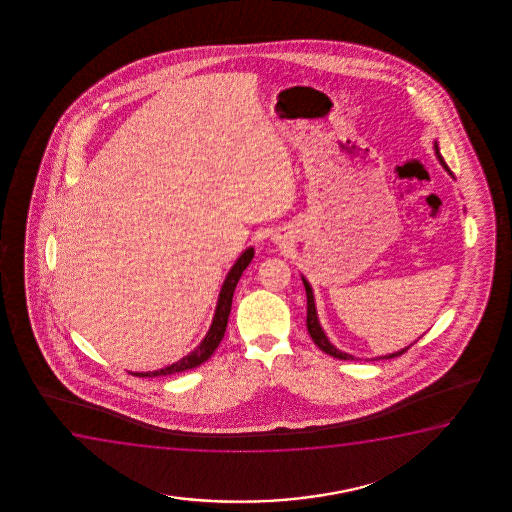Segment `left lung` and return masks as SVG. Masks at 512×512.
Wrapping results in <instances>:
<instances>
[{
	"label": "left lung",
	"mask_w": 512,
	"mask_h": 512,
	"mask_svg": "<svg viewBox=\"0 0 512 512\" xmlns=\"http://www.w3.org/2000/svg\"><path fill=\"white\" fill-rule=\"evenodd\" d=\"M434 150L435 155H437V159L441 162L442 168L448 171L449 175L453 176L451 173V169L448 168V164L444 162L442 159L441 152H439V145H437V141H434ZM302 283H304V288H306V295H308V320H306V325H308V332L311 339H313V343L320 348V350L325 351L327 355L330 357L339 358V360H358L357 357H353L350 353H346V351H341L339 348H336L334 344L330 343L329 337L325 334V330L322 329V325H320V320H318V313H316V304H315V294H313V288L309 285V281L301 276ZM416 343V341H414ZM414 343L409 344L406 348H402V350L395 351V353H388V355H381V357H374L372 360H381V358H395L402 355V353H406Z\"/></svg>",
	"instance_id": "left-lung-1"
}]
</instances>
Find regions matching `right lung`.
Returning <instances> with one entry per match:
<instances>
[{
	"label": "right lung",
	"mask_w": 512,
	"mask_h": 512,
	"mask_svg": "<svg viewBox=\"0 0 512 512\" xmlns=\"http://www.w3.org/2000/svg\"><path fill=\"white\" fill-rule=\"evenodd\" d=\"M253 255H255L253 246L246 248L245 252L241 253L238 260L234 262L231 271L225 276L222 288H220V294H218L217 308H215V315H213V320H211L210 329L206 332V336L203 337V341L197 344L196 348L190 351L189 355H185L175 364L166 365V367L157 369V371L129 372V374H134L138 378L169 376V374H176V372L189 371V369H194L197 365L206 362L215 353L218 344H220L222 337H224L227 322H229V315H231L232 295H234V290H236L241 274H243L246 267L250 266Z\"/></svg>",
	"instance_id": "1"
}]
</instances>
